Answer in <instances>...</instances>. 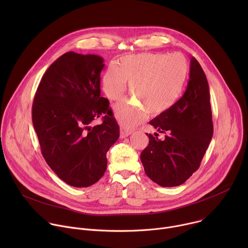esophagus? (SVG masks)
Returning <instances> with one entry per match:
<instances>
[{"instance_id":"1","label":"esophagus","mask_w":248,"mask_h":248,"mask_svg":"<svg viewBox=\"0 0 248 248\" xmlns=\"http://www.w3.org/2000/svg\"><path fill=\"white\" fill-rule=\"evenodd\" d=\"M132 133V130L130 129H125V128H121V131H120V134H121V137L122 138H124L128 135H130Z\"/></svg>"}]
</instances>
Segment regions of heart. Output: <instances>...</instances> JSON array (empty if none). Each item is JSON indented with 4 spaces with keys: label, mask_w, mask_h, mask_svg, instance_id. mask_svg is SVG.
Returning a JSON list of instances; mask_svg holds the SVG:
<instances>
[{
    "label": "heart",
    "mask_w": 248,
    "mask_h": 248,
    "mask_svg": "<svg viewBox=\"0 0 248 248\" xmlns=\"http://www.w3.org/2000/svg\"><path fill=\"white\" fill-rule=\"evenodd\" d=\"M188 76V63L181 54L138 53L111 63L102 78L103 90L111 101L121 102L130 84L135 99L116 106L120 124L132 127L143 120L170 110L181 98Z\"/></svg>",
    "instance_id": "heart-1"
}]
</instances>
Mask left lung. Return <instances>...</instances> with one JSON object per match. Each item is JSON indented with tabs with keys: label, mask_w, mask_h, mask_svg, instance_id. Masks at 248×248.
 Instances as JSON below:
<instances>
[{
	"label": "left lung",
	"mask_w": 248,
	"mask_h": 248,
	"mask_svg": "<svg viewBox=\"0 0 248 248\" xmlns=\"http://www.w3.org/2000/svg\"><path fill=\"white\" fill-rule=\"evenodd\" d=\"M149 124L166 135L146 133L149 144L140 155L145 173L164 187L183 185L200 167L214 130L208 81L194 57L183 97Z\"/></svg>",
	"instance_id": "obj_1"
}]
</instances>
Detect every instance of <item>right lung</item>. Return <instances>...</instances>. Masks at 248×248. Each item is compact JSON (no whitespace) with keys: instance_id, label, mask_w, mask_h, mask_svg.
Listing matches in <instances>:
<instances>
[{"instance_id":"add662e5","label":"right lung","mask_w":248,"mask_h":248,"mask_svg":"<svg viewBox=\"0 0 248 248\" xmlns=\"http://www.w3.org/2000/svg\"><path fill=\"white\" fill-rule=\"evenodd\" d=\"M104 60L67 52L46 70L32 104V123L41 153L59 178L75 187L97 183L107 170V154L120 127L101 97ZM102 123L92 127L93 120Z\"/></svg>"}]
</instances>
